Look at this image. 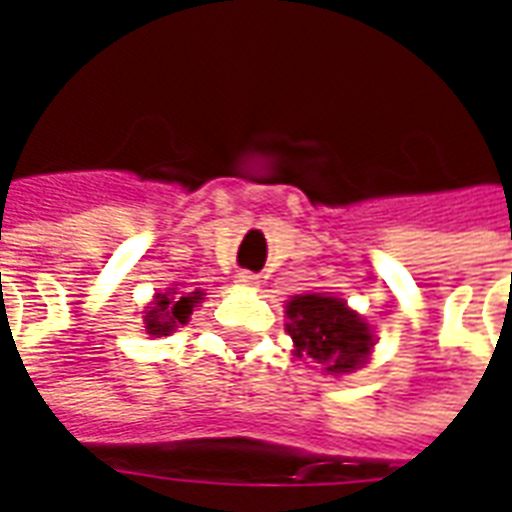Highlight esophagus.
<instances>
[{
  "mask_svg": "<svg viewBox=\"0 0 512 512\" xmlns=\"http://www.w3.org/2000/svg\"><path fill=\"white\" fill-rule=\"evenodd\" d=\"M235 282H238V285H244V288H255L257 277L252 274V271H241V274L235 277Z\"/></svg>",
  "mask_w": 512,
  "mask_h": 512,
  "instance_id": "esophagus-1",
  "label": "esophagus"
}]
</instances>
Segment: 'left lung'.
<instances>
[{"instance_id": "left-lung-1", "label": "left lung", "mask_w": 512, "mask_h": 512, "mask_svg": "<svg viewBox=\"0 0 512 512\" xmlns=\"http://www.w3.org/2000/svg\"><path fill=\"white\" fill-rule=\"evenodd\" d=\"M288 334L296 354L307 356L326 373H351L365 365L373 348V334L354 310L323 293L293 296L288 304Z\"/></svg>"}]
</instances>
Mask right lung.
<instances>
[{
    "mask_svg": "<svg viewBox=\"0 0 512 512\" xmlns=\"http://www.w3.org/2000/svg\"><path fill=\"white\" fill-rule=\"evenodd\" d=\"M202 293H183V290L169 288L167 293H156L153 307H147L145 312V329L147 334H169L172 329H178L189 321L191 310L200 304Z\"/></svg>",
    "mask_w": 512,
    "mask_h": 512,
    "instance_id": "add662e5",
    "label": "right lung"
}]
</instances>
